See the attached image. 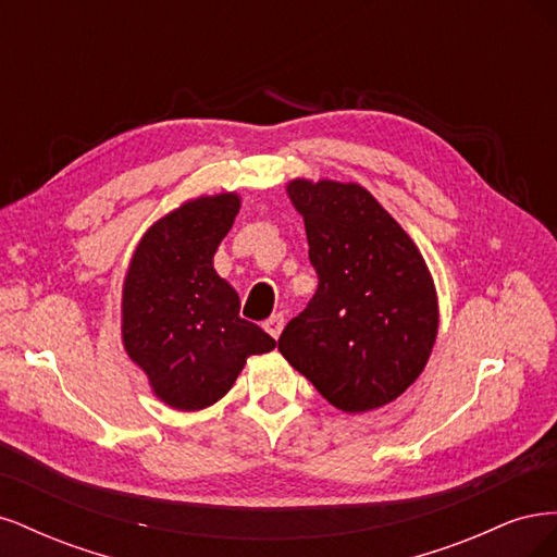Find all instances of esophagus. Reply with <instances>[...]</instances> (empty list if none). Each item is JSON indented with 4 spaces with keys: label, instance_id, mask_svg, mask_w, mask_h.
I'll list each match as a JSON object with an SVG mask.
<instances>
[{
    "label": "esophagus",
    "instance_id": "34e87169",
    "mask_svg": "<svg viewBox=\"0 0 557 557\" xmlns=\"http://www.w3.org/2000/svg\"><path fill=\"white\" fill-rule=\"evenodd\" d=\"M283 325H285V318L281 315V313H276V315H272L264 323V330L274 336V339H278L281 336V332H283Z\"/></svg>",
    "mask_w": 557,
    "mask_h": 557
}]
</instances>
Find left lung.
Returning a JSON list of instances; mask_svg holds the SVG:
<instances>
[{
  "mask_svg": "<svg viewBox=\"0 0 557 557\" xmlns=\"http://www.w3.org/2000/svg\"><path fill=\"white\" fill-rule=\"evenodd\" d=\"M318 290L278 350L332 407L364 413L423 374L440 301L418 246L360 183L293 178Z\"/></svg>",
  "mask_w": 557,
  "mask_h": 557,
  "instance_id": "obj_1",
  "label": "left lung"
}]
</instances>
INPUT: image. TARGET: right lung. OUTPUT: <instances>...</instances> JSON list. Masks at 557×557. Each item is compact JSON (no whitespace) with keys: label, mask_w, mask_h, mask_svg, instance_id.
Masks as SVG:
<instances>
[{"label":"right lung","mask_w":557,"mask_h":557,"mask_svg":"<svg viewBox=\"0 0 557 557\" xmlns=\"http://www.w3.org/2000/svg\"><path fill=\"white\" fill-rule=\"evenodd\" d=\"M242 209L237 193L201 195L162 215L134 248L123 283V346L153 395L199 411L230 393L250 356L276 342L239 315L213 256Z\"/></svg>","instance_id":"add662e5"}]
</instances>
